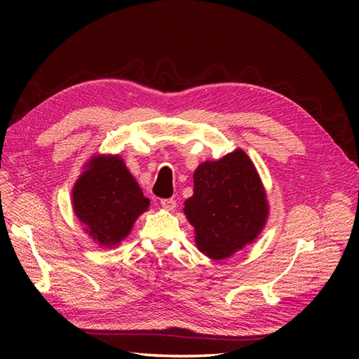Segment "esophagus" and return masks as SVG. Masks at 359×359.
<instances>
[{"label": "esophagus", "instance_id": "obj_1", "mask_svg": "<svg viewBox=\"0 0 359 359\" xmlns=\"http://www.w3.org/2000/svg\"><path fill=\"white\" fill-rule=\"evenodd\" d=\"M161 208L166 211H173L177 208V201L175 199H161Z\"/></svg>", "mask_w": 359, "mask_h": 359}]
</instances>
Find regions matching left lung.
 <instances>
[{"label":"left lung","mask_w":359,"mask_h":359,"mask_svg":"<svg viewBox=\"0 0 359 359\" xmlns=\"http://www.w3.org/2000/svg\"><path fill=\"white\" fill-rule=\"evenodd\" d=\"M193 196L184 202V214L205 256L212 260L231 257L264 231L269 215L266 191L243 149L201 163L193 173Z\"/></svg>","instance_id":"obj_1"}]
</instances>
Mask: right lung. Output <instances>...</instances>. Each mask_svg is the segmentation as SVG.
Here are the masks:
<instances>
[{
  "label": "right lung",
  "instance_id": "1",
  "mask_svg": "<svg viewBox=\"0 0 359 359\" xmlns=\"http://www.w3.org/2000/svg\"><path fill=\"white\" fill-rule=\"evenodd\" d=\"M72 205L85 233L97 245L114 248L148 210L149 199L121 156L95 154L74 182Z\"/></svg>",
  "mask_w": 359,
  "mask_h": 359
}]
</instances>
